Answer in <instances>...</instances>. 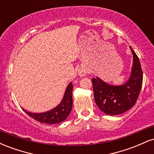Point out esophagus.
I'll list each match as a JSON object with an SVG mask.
<instances>
[{"label":"esophagus","instance_id":"esophagus-1","mask_svg":"<svg viewBox=\"0 0 154 154\" xmlns=\"http://www.w3.org/2000/svg\"><path fill=\"white\" fill-rule=\"evenodd\" d=\"M79 75L80 77H84L85 75H86V71L83 69H81L79 70Z\"/></svg>","mask_w":154,"mask_h":154}]
</instances>
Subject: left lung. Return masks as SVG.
I'll return each instance as SVG.
<instances>
[{"label": "left lung", "instance_id": "left-lung-1", "mask_svg": "<svg viewBox=\"0 0 154 154\" xmlns=\"http://www.w3.org/2000/svg\"><path fill=\"white\" fill-rule=\"evenodd\" d=\"M130 48L133 54V65L128 82L122 85L114 86L99 77L92 79L95 103L108 115H118L128 111L138 98L142 87L143 71L139 58L132 47Z\"/></svg>", "mask_w": 154, "mask_h": 154}]
</instances>
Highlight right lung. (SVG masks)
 <instances>
[{
    "mask_svg": "<svg viewBox=\"0 0 154 154\" xmlns=\"http://www.w3.org/2000/svg\"><path fill=\"white\" fill-rule=\"evenodd\" d=\"M72 89L73 85L72 82L69 84L65 91L62 100L59 105L52 110L44 113H31L28 112L24 109V112L31 116L32 119L41 123L54 125L64 121L71 112L72 108Z\"/></svg>",
    "mask_w": 154,
    "mask_h": 154,
    "instance_id": "obj_1",
    "label": "right lung"
}]
</instances>
